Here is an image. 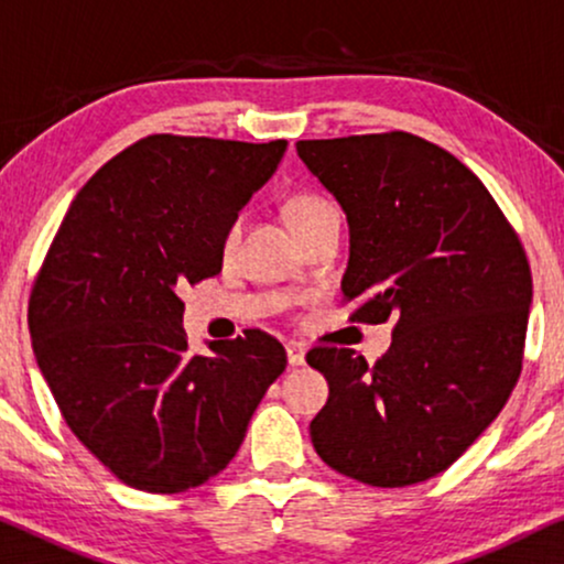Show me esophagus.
I'll list each match as a JSON object with an SVG mask.
<instances>
[{"mask_svg":"<svg viewBox=\"0 0 564 564\" xmlns=\"http://www.w3.org/2000/svg\"><path fill=\"white\" fill-rule=\"evenodd\" d=\"M304 345L302 343H296V340H291V343H286V356H289V364L291 366H302L304 364Z\"/></svg>","mask_w":564,"mask_h":564,"instance_id":"esophagus-1","label":"esophagus"}]
</instances>
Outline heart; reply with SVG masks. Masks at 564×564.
Wrapping results in <instances>:
<instances>
[{
  "label": "heart",
  "mask_w": 564,
  "mask_h": 564,
  "mask_svg": "<svg viewBox=\"0 0 564 564\" xmlns=\"http://www.w3.org/2000/svg\"><path fill=\"white\" fill-rule=\"evenodd\" d=\"M327 216H337V212L333 200L325 198L322 193L299 191L286 200V219L291 224V229L296 231V237L310 227H314V224L327 219ZM239 235H242V221L235 219L227 227V231H224V239H221V252L227 254V258L237 250Z\"/></svg>",
  "instance_id": "1"
}]
</instances>
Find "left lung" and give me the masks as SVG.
I'll return each instance as SVG.
<instances>
[{"mask_svg": "<svg viewBox=\"0 0 564 564\" xmlns=\"http://www.w3.org/2000/svg\"><path fill=\"white\" fill-rule=\"evenodd\" d=\"M296 152L348 216L350 319H394L373 366L337 345L306 352L329 384L312 444L364 485L425 482L475 444L521 377L527 252L482 180L415 133L310 139Z\"/></svg>", "mask_w": 564, "mask_h": 564, "instance_id": "8db88e82", "label": "left lung"}]
</instances>
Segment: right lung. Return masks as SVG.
<instances>
[{"label":"right lung","mask_w":564,"mask_h":564,"mask_svg":"<svg viewBox=\"0 0 564 564\" xmlns=\"http://www.w3.org/2000/svg\"><path fill=\"white\" fill-rule=\"evenodd\" d=\"M289 141L152 133L72 200L28 302L64 423L120 482L185 492L219 475L286 369L262 329L187 348L177 291L221 273V239Z\"/></svg>","instance_id":"1"}]
</instances>
